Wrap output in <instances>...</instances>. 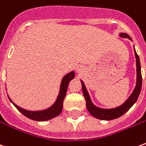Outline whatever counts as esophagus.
<instances>
[{
    "label": "esophagus",
    "mask_w": 146,
    "mask_h": 146,
    "mask_svg": "<svg viewBox=\"0 0 146 146\" xmlns=\"http://www.w3.org/2000/svg\"><path fill=\"white\" fill-rule=\"evenodd\" d=\"M77 70L78 73H80V72L81 71V70H80V68H77V70Z\"/></svg>",
    "instance_id": "obj_1"
}]
</instances>
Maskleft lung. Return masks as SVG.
<instances>
[{
	"instance_id": "8db88e82",
	"label": "left lung",
	"mask_w": 146,
	"mask_h": 146,
	"mask_svg": "<svg viewBox=\"0 0 146 146\" xmlns=\"http://www.w3.org/2000/svg\"><path fill=\"white\" fill-rule=\"evenodd\" d=\"M119 36L121 37H123V38H129L132 40L131 37L125 33H121ZM134 53H135V59H136V73H137L136 86H135V89H134L132 94L130 95L129 97L128 98L127 100L122 105L119 106L118 107L113 108V109H102V108L96 106L91 101L90 96L86 90V88L84 85V83L81 80L83 93L86 100V108H87L89 113L96 119L101 120H112L117 119V118L122 116L123 114H125L137 101L138 97H139L140 92H141V89H142V78L139 57L136 51L135 50V48H134Z\"/></svg>"
}]
</instances>
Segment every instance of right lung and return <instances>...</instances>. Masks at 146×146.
I'll list each match as a JSON object with an SVG mask.
<instances>
[{
	"instance_id": "right-lung-1",
	"label": "right lung",
	"mask_w": 146,
	"mask_h": 146,
	"mask_svg": "<svg viewBox=\"0 0 146 146\" xmlns=\"http://www.w3.org/2000/svg\"><path fill=\"white\" fill-rule=\"evenodd\" d=\"M75 77V73L74 71H71L70 73H67L66 75L63 76L62 79L60 88V92H59L57 99L56 100L55 103L51 106L50 107L46 110H40V111H30V110H24L23 108H21L18 106H17L15 103H13V101L9 98V100L11 103L14 104V106L26 117L29 118L32 120L35 121H46L50 120L53 118L57 116L61 113L63 110V100L66 94L67 87H68L69 83L70 82L73 78Z\"/></svg>"
}]
</instances>
